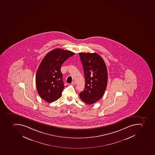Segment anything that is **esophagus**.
I'll use <instances>...</instances> for the list:
<instances>
[{"label":"esophagus","instance_id":"obj_1","mask_svg":"<svg viewBox=\"0 0 155 155\" xmlns=\"http://www.w3.org/2000/svg\"><path fill=\"white\" fill-rule=\"evenodd\" d=\"M71 84H76L75 81H73V82H72V83H71Z\"/></svg>","mask_w":155,"mask_h":155}]
</instances>
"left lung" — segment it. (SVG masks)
Segmentation results:
<instances>
[{
	"mask_svg": "<svg viewBox=\"0 0 155 155\" xmlns=\"http://www.w3.org/2000/svg\"><path fill=\"white\" fill-rule=\"evenodd\" d=\"M83 66L85 87L80 97L92 104L102 98L107 84V70L102 57L96 53H79Z\"/></svg>",
	"mask_w": 155,
	"mask_h": 155,
	"instance_id": "8db88e82",
	"label": "left lung"
}]
</instances>
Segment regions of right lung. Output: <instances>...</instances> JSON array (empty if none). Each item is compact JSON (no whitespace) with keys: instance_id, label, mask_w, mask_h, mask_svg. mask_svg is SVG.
Returning <instances> with one entry per match:
<instances>
[{"instance_id":"add662e5","label":"right lung","mask_w":155,"mask_h":155,"mask_svg":"<svg viewBox=\"0 0 155 155\" xmlns=\"http://www.w3.org/2000/svg\"><path fill=\"white\" fill-rule=\"evenodd\" d=\"M75 53L61 48H55L46 55L36 72L35 80L37 92L42 99L51 103L62 96L64 87L61 67Z\"/></svg>"}]
</instances>
